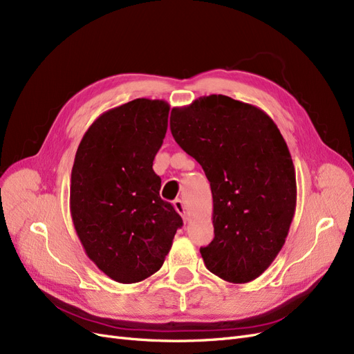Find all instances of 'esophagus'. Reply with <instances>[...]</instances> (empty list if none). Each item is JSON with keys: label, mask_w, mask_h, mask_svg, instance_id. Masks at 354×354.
Returning a JSON list of instances; mask_svg holds the SVG:
<instances>
[{"label": "esophagus", "mask_w": 354, "mask_h": 354, "mask_svg": "<svg viewBox=\"0 0 354 354\" xmlns=\"http://www.w3.org/2000/svg\"><path fill=\"white\" fill-rule=\"evenodd\" d=\"M174 206H175L176 212L182 216V219H184V221L187 222V221H188V213H187V210H185V204H184V201H182L180 198H176V200L174 201Z\"/></svg>", "instance_id": "34e87169"}]
</instances>
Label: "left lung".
Segmentation results:
<instances>
[{
    "label": "left lung",
    "instance_id": "8db88e82",
    "mask_svg": "<svg viewBox=\"0 0 354 354\" xmlns=\"http://www.w3.org/2000/svg\"><path fill=\"white\" fill-rule=\"evenodd\" d=\"M170 131L210 182L214 238L200 248L204 265L232 283L259 278L285 244L297 201L292 158L275 122L213 94L174 107Z\"/></svg>",
    "mask_w": 354,
    "mask_h": 354
}]
</instances>
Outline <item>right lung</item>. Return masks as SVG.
I'll list each match as a JSON object with an SVG mask.
<instances>
[{"label": "right lung", "instance_id": "right-lung-1", "mask_svg": "<svg viewBox=\"0 0 354 354\" xmlns=\"http://www.w3.org/2000/svg\"><path fill=\"white\" fill-rule=\"evenodd\" d=\"M170 106L136 98L91 124L77 147L71 178V214L86 256L120 283L162 268L180 216L160 198L153 170Z\"/></svg>", "mask_w": 354, "mask_h": 354}]
</instances>
